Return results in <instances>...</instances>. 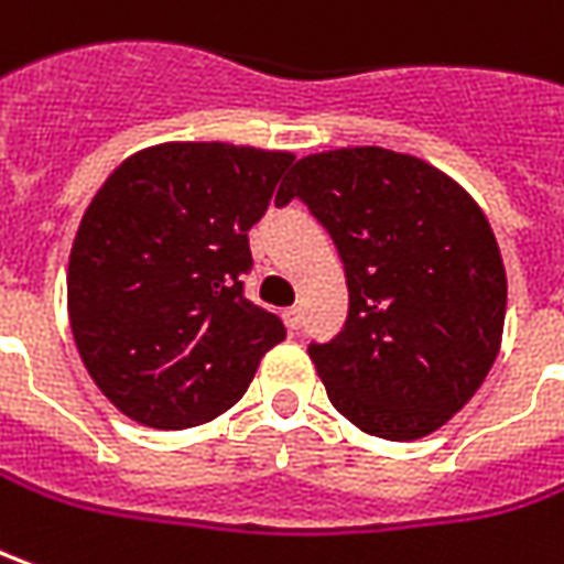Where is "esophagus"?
I'll list each match as a JSON object with an SVG mask.
<instances>
[{"label": "esophagus", "instance_id": "1", "mask_svg": "<svg viewBox=\"0 0 564 564\" xmlns=\"http://www.w3.org/2000/svg\"><path fill=\"white\" fill-rule=\"evenodd\" d=\"M283 323H286V329H299V326H302V311L299 308H286L283 311Z\"/></svg>", "mask_w": 564, "mask_h": 564}]
</instances>
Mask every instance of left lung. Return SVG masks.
<instances>
[{
  "mask_svg": "<svg viewBox=\"0 0 564 564\" xmlns=\"http://www.w3.org/2000/svg\"><path fill=\"white\" fill-rule=\"evenodd\" d=\"M293 198L333 235L348 278L345 329L308 348L329 403L393 443L440 431L501 350L507 271L482 207L381 145L299 159L278 204Z\"/></svg>",
  "mask_w": 564,
  "mask_h": 564,
  "instance_id": "obj_1",
  "label": "left lung"
}]
</instances>
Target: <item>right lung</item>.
Masks as SVG:
<instances>
[{
    "label": "right lung",
    "mask_w": 564,
    "mask_h": 564,
    "mask_svg": "<svg viewBox=\"0 0 564 564\" xmlns=\"http://www.w3.org/2000/svg\"><path fill=\"white\" fill-rule=\"evenodd\" d=\"M293 152L161 143L124 159L82 216L66 308L82 364L109 403L159 431L214 421L286 338L243 295L247 231Z\"/></svg>",
    "instance_id": "1"
}]
</instances>
